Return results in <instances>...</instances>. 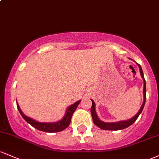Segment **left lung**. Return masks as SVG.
Instances as JSON below:
<instances>
[{"label":"left lung","mask_w":159,"mask_h":159,"mask_svg":"<svg viewBox=\"0 0 159 159\" xmlns=\"http://www.w3.org/2000/svg\"><path fill=\"white\" fill-rule=\"evenodd\" d=\"M138 66H139V69H140V75H141L142 78L143 80V105H142L141 107L140 108L139 111L137 113V114L135 116H133L132 118H131L130 120H125V121H120V122H116V123H105V122L102 121V120H99V118L98 117L97 114L96 112V109H95V102L93 100L91 99L92 101V107H91V115H92V118H93V121L95 125L96 126H98L100 129H104V130H113V131H116V130H121V129H124L125 128L130 126L131 125H132L133 123L135 122V120L138 119V117L139 116V115L141 114L142 111H143L144 105H145V102H146V92H147V90H146V81L145 79H144L143 77V70H142L141 66L140 65H139L138 63Z\"/></svg>","instance_id":"obj_1"}]
</instances>
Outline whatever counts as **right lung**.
<instances>
[{
    "instance_id": "obj_1",
    "label": "right lung",
    "mask_w": 159,
    "mask_h": 159,
    "mask_svg": "<svg viewBox=\"0 0 159 159\" xmlns=\"http://www.w3.org/2000/svg\"><path fill=\"white\" fill-rule=\"evenodd\" d=\"M80 102H81V101L79 100V101L74 103L73 105H70V106L66 109V114L63 119L60 120V121L56 122V123H40V122H37L36 121V120L27 116L26 115L24 114V113L21 111V108H20L19 105H18V103L17 107L20 114L21 115V116H22L24 119L26 120L30 125H31L33 127L38 129V130L42 131V132L52 133L61 132V131L64 130L65 129H66V128L69 126V124L71 123V119H72V114H73L74 111L76 110V108H77L78 105H79Z\"/></svg>"
}]
</instances>
